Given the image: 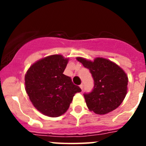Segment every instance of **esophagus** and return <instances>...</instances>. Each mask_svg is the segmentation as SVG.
<instances>
[{"label":"esophagus","instance_id":"34e87169","mask_svg":"<svg viewBox=\"0 0 146 146\" xmlns=\"http://www.w3.org/2000/svg\"><path fill=\"white\" fill-rule=\"evenodd\" d=\"M83 86H83V84H82H82H81L80 86V88L82 89V90H83Z\"/></svg>","mask_w":146,"mask_h":146}]
</instances>
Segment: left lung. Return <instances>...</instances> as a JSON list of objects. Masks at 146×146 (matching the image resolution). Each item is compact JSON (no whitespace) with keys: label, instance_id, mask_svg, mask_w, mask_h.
<instances>
[{"label":"left lung","instance_id":"8db88e82","mask_svg":"<svg viewBox=\"0 0 146 146\" xmlns=\"http://www.w3.org/2000/svg\"><path fill=\"white\" fill-rule=\"evenodd\" d=\"M77 60L89 69L94 78L92 91L83 94L88 109L99 115L116 109L127 92L128 77L123 69L102 58H97L93 62L82 58Z\"/></svg>","mask_w":146,"mask_h":146}]
</instances>
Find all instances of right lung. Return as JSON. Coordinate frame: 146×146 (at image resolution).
Instances as JSON below:
<instances>
[{
	"label": "right lung",
	"mask_w": 146,
	"mask_h": 146,
	"mask_svg": "<svg viewBox=\"0 0 146 146\" xmlns=\"http://www.w3.org/2000/svg\"><path fill=\"white\" fill-rule=\"evenodd\" d=\"M68 59L53 55L33 64L25 77V90L33 106L45 115L58 117L69 109L79 86L64 74Z\"/></svg>",
	"instance_id": "right-lung-1"
}]
</instances>
